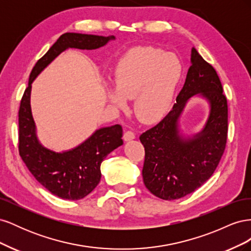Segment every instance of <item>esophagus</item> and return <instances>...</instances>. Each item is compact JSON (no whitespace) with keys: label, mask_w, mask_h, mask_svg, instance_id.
<instances>
[{"label":"esophagus","mask_w":251,"mask_h":251,"mask_svg":"<svg viewBox=\"0 0 251 251\" xmlns=\"http://www.w3.org/2000/svg\"><path fill=\"white\" fill-rule=\"evenodd\" d=\"M135 138V133L133 131H126L124 135V139L126 141H128V140H132Z\"/></svg>","instance_id":"esophagus-1"}]
</instances>
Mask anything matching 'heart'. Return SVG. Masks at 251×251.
<instances>
[{"label":"heart","instance_id":"obj_1","mask_svg":"<svg viewBox=\"0 0 251 251\" xmlns=\"http://www.w3.org/2000/svg\"><path fill=\"white\" fill-rule=\"evenodd\" d=\"M183 68L177 55L156 47H136L119 59L114 72L115 89L108 94L118 108L134 98V113L144 124H153L169 111Z\"/></svg>","mask_w":251,"mask_h":251}]
</instances>
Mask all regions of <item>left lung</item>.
<instances>
[{
	"label": "left lung",
	"instance_id": "8db88e82",
	"mask_svg": "<svg viewBox=\"0 0 251 251\" xmlns=\"http://www.w3.org/2000/svg\"><path fill=\"white\" fill-rule=\"evenodd\" d=\"M200 93L211 103V115L201 134L192 140L178 135L176 120L185 102ZM176 104L160 123L140 135L144 147V185L163 200L180 199L195 192L214 174L224 154L228 132V105L215 68L192 50L183 89Z\"/></svg>",
	"mask_w": 251,
	"mask_h": 251
}]
</instances>
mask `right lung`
<instances>
[{
	"label": "right lung",
	"mask_w": 251,
	"mask_h": 251,
	"mask_svg": "<svg viewBox=\"0 0 251 251\" xmlns=\"http://www.w3.org/2000/svg\"><path fill=\"white\" fill-rule=\"evenodd\" d=\"M114 36L67 32L58 37L41 57L30 73L28 87L19 110V154L29 172L48 191L62 199L85 198L100 183V164L105 156L124 143L123 126L115 125L96 131L79 147L65 153H54L42 147L36 139L34 121L30 109L31 83L60 52L67 48L96 49Z\"/></svg>",
	"instance_id": "obj_1"
}]
</instances>
